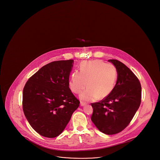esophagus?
Returning a JSON list of instances; mask_svg holds the SVG:
<instances>
[{
  "mask_svg": "<svg viewBox=\"0 0 160 160\" xmlns=\"http://www.w3.org/2000/svg\"><path fill=\"white\" fill-rule=\"evenodd\" d=\"M85 105V102H84L83 101H81L80 102V106H84Z\"/></svg>",
  "mask_w": 160,
  "mask_h": 160,
  "instance_id": "34e87169",
  "label": "esophagus"
}]
</instances>
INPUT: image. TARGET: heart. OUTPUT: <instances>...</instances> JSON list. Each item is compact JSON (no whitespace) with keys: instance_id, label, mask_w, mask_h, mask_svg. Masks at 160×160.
<instances>
[{"instance_id":"heart-1","label":"heart","mask_w":160,"mask_h":160,"mask_svg":"<svg viewBox=\"0 0 160 160\" xmlns=\"http://www.w3.org/2000/svg\"><path fill=\"white\" fill-rule=\"evenodd\" d=\"M80 72H73L69 82L71 90L79 93L80 99L89 101L107 97L114 89L118 72L114 65L101 60L85 61L80 65Z\"/></svg>"}]
</instances>
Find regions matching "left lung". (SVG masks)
Returning a JSON list of instances; mask_svg holds the SVG:
<instances>
[{
	"instance_id": "8db88e82",
	"label": "left lung",
	"mask_w": 160,
	"mask_h": 160,
	"mask_svg": "<svg viewBox=\"0 0 160 160\" xmlns=\"http://www.w3.org/2000/svg\"><path fill=\"white\" fill-rule=\"evenodd\" d=\"M108 61L117 69L116 83L110 95L92 103L91 120L101 132L112 135L121 132L132 119L141 103L142 87L136 75L121 62Z\"/></svg>"
}]
</instances>
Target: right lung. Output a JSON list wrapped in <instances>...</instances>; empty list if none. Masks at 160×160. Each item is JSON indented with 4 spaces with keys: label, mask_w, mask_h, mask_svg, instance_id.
Here are the masks:
<instances>
[{
    "label": "right lung",
    "mask_w": 160,
    "mask_h": 160,
    "mask_svg": "<svg viewBox=\"0 0 160 160\" xmlns=\"http://www.w3.org/2000/svg\"><path fill=\"white\" fill-rule=\"evenodd\" d=\"M73 60L50 62L31 77L23 91L24 115L35 131L48 138L58 136L79 106L69 87Z\"/></svg>",
    "instance_id": "1"
}]
</instances>
